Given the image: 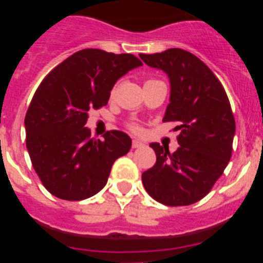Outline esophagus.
Wrapping results in <instances>:
<instances>
[{
  "label": "esophagus",
  "mask_w": 263,
  "mask_h": 263,
  "mask_svg": "<svg viewBox=\"0 0 263 263\" xmlns=\"http://www.w3.org/2000/svg\"><path fill=\"white\" fill-rule=\"evenodd\" d=\"M142 146L145 145H143L141 141H138V139H133V141H132V147L133 148H139V147H142Z\"/></svg>",
  "instance_id": "34e87169"
}]
</instances>
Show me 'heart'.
I'll use <instances>...</instances> for the list:
<instances>
[{"mask_svg": "<svg viewBox=\"0 0 263 263\" xmlns=\"http://www.w3.org/2000/svg\"><path fill=\"white\" fill-rule=\"evenodd\" d=\"M129 129L132 132H136V133H139L141 132V126H138L137 124H129Z\"/></svg>", "mask_w": 263, "mask_h": 263, "instance_id": "obj_1", "label": "heart"}]
</instances>
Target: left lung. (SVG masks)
<instances>
[{"label": "left lung", "mask_w": 263, "mask_h": 263, "mask_svg": "<svg viewBox=\"0 0 263 263\" xmlns=\"http://www.w3.org/2000/svg\"><path fill=\"white\" fill-rule=\"evenodd\" d=\"M170 78L171 96L163 122H176L179 147L152 143L157 162L142 174L147 194L170 206L201 200L222 175L232 157L236 121L224 87L194 53L182 48L139 53Z\"/></svg>", "instance_id": "left-lung-1"}]
</instances>
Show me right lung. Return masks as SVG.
<instances>
[{
  "label": "right lung",
  "mask_w": 263,
  "mask_h": 263,
  "mask_svg": "<svg viewBox=\"0 0 263 263\" xmlns=\"http://www.w3.org/2000/svg\"><path fill=\"white\" fill-rule=\"evenodd\" d=\"M142 66L132 53L80 50L58 64L35 90L26 117V147L41 182L63 200H84L106 184L115 160L132 139L120 130L90 138V109L108 104L116 81Z\"/></svg>",
  "instance_id": "1"
}]
</instances>
